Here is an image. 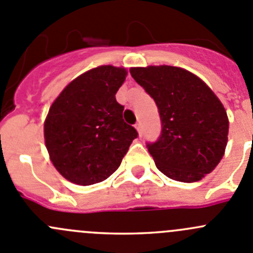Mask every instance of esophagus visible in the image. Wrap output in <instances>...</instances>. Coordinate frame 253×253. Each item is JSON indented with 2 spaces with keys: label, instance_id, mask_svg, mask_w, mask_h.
Here are the masks:
<instances>
[{
  "label": "esophagus",
  "instance_id": "34e87169",
  "mask_svg": "<svg viewBox=\"0 0 253 253\" xmlns=\"http://www.w3.org/2000/svg\"><path fill=\"white\" fill-rule=\"evenodd\" d=\"M134 127H136L137 132H138V134H139V136H141V134H142V127H141V124H136V126H134Z\"/></svg>",
  "mask_w": 253,
  "mask_h": 253
}]
</instances>
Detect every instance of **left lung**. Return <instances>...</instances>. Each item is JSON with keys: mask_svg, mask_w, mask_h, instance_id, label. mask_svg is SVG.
<instances>
[{"mask_svg": "<svg viewBox=\"0 0 253 253\" xmlns=\"http://www.w3.org/2000/svg\"><path fill=\"white\" fill-rule=\"evenodd\" d=\"M158 106L162 133L147 144L157 168L183 183L202 180L225 154L229 117L211 89L189 70L170 65L131 68Z\"/></svg>", "mask_w": 253, "mask_h": 253, "instance_id": "left-lung-1", "label": "left lung"}]
</instances>
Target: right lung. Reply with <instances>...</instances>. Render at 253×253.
<instances>
[{
	"mask_svg": "<svg viewBox=\"0 0 253 253\" xmlns=\"http://www.w3.org/2000/svg\"><path fill=\"white\" fill-rule=\"evenodd\" d=\"M126 77V68H94L70 82L51 104L44 142L51 163L67 180L91 185L107 179L137 137L115 97Z\"/></svg>",
	"mask_w": 253,
	"mask_h": 253,
	"instance_id": "1",
	"label": "right lung"
}]
</instances>
